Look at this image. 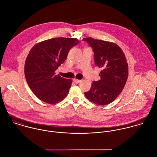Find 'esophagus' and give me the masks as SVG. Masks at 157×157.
<instances>
[{
    "label": "esophagus",
    "instance_id": "esophagus-1",
    "mask_svg": "<svg viewBox=\"0 0 157 157\" xmlns=\"http://www.w3.org/2000/svg\"><path fill=\"white\" fill-rule=\"evenodd\" d=\"M73 81H74L75 83H80V82H81L80 80H78V79H77V78H74V79H73Z\"/></svg>",
    "mask_w": 157,
    "mask_h": 157
}]
</instances>
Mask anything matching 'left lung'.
<instances>
[{
	"label": "left lung",
	"instance_id": "obj_1",
	"mask_svg": "<svg viewBox=\"0 0 157 157\" xmlns=\"http://www.w3.org/2000/svg\"><path fill=\"white\" fill-rule=\"evenodd\" d=\"M92 48L95 65L101 67V79L94 81L88 92L87 99L98 105H106L115 100L123 90L128 77V65L123 50L115 43L83 39Z\"/></svg>",
	"mask_w": 157,
	"mask_h": 157
}]
</instances>
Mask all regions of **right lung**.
Instances as JSON below:
<instances>
[{"mask_svg":"<svg viewBox=\"0 0 157 157\" xmlns=\"http://www.w3.org/2000/svg\"><path fill=\"white\" fill-rule=\"evenodd\" d=\"M74 38L56 37L36 44L25 63V76L29 87L40 100L49 104L62 101L72 80L56 75L55 71L67 59L70 49L77 45Z\"/></svg>","mask_w":157,"mask_h":157,"instance_id":"right-lung-1","label":"right lung"}]
</instances>
